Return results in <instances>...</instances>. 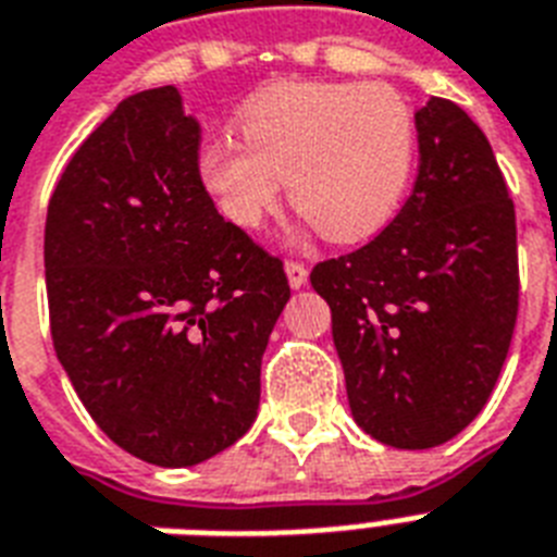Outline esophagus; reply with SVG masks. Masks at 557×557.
Segmentation results:
<instances>
[{
    "mask_svg": "<svg viewBox=\"0 0 557 557\" xmlns=\"http://www.w3.org/2000/svg\"><path fill=\"white\" fill-rule=\"evenodd\" d=\"M286 277H288V286L292 288H302L308 283V269L297 260H288L286 263Z\"/></svg>",
    "mask_w": 557,
    "mask_h": 557,
    "instance_id": "obj_1",
    "label": "esophagus"
}]
</instances>
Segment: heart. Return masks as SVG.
I'll return each instance as SVG.
<instances>
[{
	"label": "heart",
	"mask_w": 557,
	"mask_h": 557,
	"mask_svg": "<svg viewBox=\"0 0 557 557\" xmlns=\"http://www.w3.org/2000/svg\"><path fill=\"white\" fill-rule=\"evenodd\" d=\"M240 133L198 149V177L228 223L257 228L283 189L322 237L380 232L416 161L413 110L391 84L283 82L243 104Z\"/></svg>",
	"instance_id": "1"
}]
</instances>
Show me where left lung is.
<instances>
[{
    "label": "left lung",
    "mask_w": 557,
    "mask_h": 557,
    "mask_svg": "<svg viewBox=\"0 0 557 557\" xmlns=\"http://www.w3.org/2000/svg\"><path fill=\"white\" fill-rule=\"evenodd\" d=\"M419 175L368 246L317 263L350 416L382 445L428 450L493 394L518 314L516 207L459 104L416 112Z\"/></svg>",
    "instance_id": "1"
}]
</instances>
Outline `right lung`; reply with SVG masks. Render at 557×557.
<instances>
[{"mask_svg":"<svg viewBox=\"0 0 557 557\" xmlns=\"http://www.w3.org/2000/svg\"><path fill=\"white\" fill-rule=\"evenodd\" d=\"M177 87L124 98L70 158L45 223L55 357L107 436L191 467L251 428L292 288L198 177Z\"/></svg>","mask_w":557,"mask_h":557,"instance_id":"add662e5","label":"right lung"}]
</instances>
